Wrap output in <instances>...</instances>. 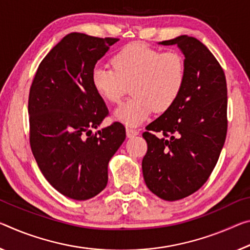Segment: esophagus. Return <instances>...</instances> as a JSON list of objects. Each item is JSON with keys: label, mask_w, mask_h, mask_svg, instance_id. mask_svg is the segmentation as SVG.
Returning a JSON list of instances; mask_svg holds the SVG:
<instances>
[{"label": "esophagus", "mask_w": 250, "mask_h": 250, "mask_svg": "<svg viewBox=\"0 0 250 250\" xmlns=\"http://www.w3.org/2000/svg\"><path fill=\"white\" fill-rule=\"evenodd\" d=\"M125 132H126V136H128L129 138H131V137L137 136V134H139V131H138L137 129L131 128V126H126Z\"/></svg>", "instance_id": "esophagus-1"}]
</instances>
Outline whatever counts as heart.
I'll return each instance as SVG.
<instances>
[{
    "instance_id": "b5f03b06",
    "label": "heart",
    "mask_w": 250,
    "mask_h": 250,
    "mask_svg": "<svg viewBox=\"0 0 250 250\" xmlns=\"http://www.w3.org/2000/svg\"><path fill=\"white\" fill-rule=\"evenodd\" d=\"M112 68L96 66L91 82L96 92L110 104H118L132 84L133 97L114 111V119L138 125L153 110L164 112L175 104L185 88L187 66L178 51L160 50L136 42L113 55Z\"/></svg>"
}]
</instances>
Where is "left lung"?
Here are the masks:
<instances>
[{"instance_id": "8db88e82", "label": "left lung", "mask_w": 250, "mask_h": 250, "mask_svg": "<svg viewBox=\"0 0 250 250\" xmlns=\"http://www.w3.org/2000/svg\"><path fill=\"white\" fill-rule=\"evenodd\" d=\"M159 44L178 45L187 79L175 104L142 133L148 144L142 173L150 191L175 201L203 187L217 164L227 134V83L219 62L196 38Z\"/></svg>"}]
</instances>
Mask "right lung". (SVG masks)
<instances>
[{
  "instance_id": "right-lung-1",
  "label": "right lung",
  "mask_w": 250,
  "mask_h": 250,
  "mask_svg": "<svg viewBox=\"0 0 250 250\" xmlns=\"http://www.w3.org/2000/svg\"><path fill=\"white\" fill-rule=\"evenodd\" d=\"M83 33L65 35L40 63L29 94L30 145L53 188L74 200L90 199L108 184V164L125 139L114 122L96 133L109 111L94 90L96 63L118 42Z\"/></svg>"
}]
</instances>
